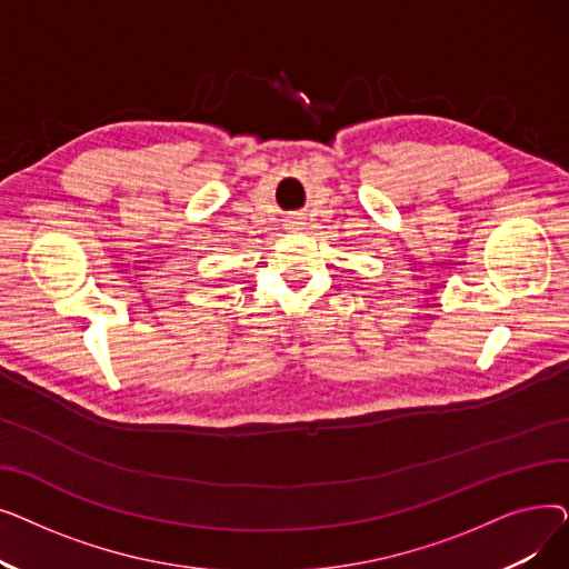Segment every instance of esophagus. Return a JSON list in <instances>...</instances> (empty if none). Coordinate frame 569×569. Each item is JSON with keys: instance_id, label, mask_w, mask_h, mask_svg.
Returning <instances> with one entry per match:
<instances>
[{"instance_id": "obj_1", "label": "esophagus", "mask_w": 569, "mask_h": 569, "mask_svg": "<svg viewBox=\"0 0 569 569\" xmlns=\"http://www.w3.org/2000/svg\"><path fill=\"white\" fill-rule=\"evenodd\" d=\"M286 228H288L290 232L302 230V228H305V219H302V217H288V219H286Z\"/></svg>"}]
</instances>
